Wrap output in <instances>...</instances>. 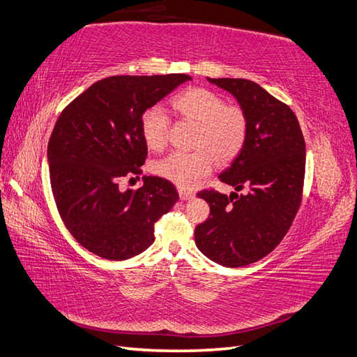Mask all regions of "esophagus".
<instances>
[{"label": "esophagus", "instance_id": "obj_1", "mask_svg": "<svg viewBox=\"0 0 357 357\" xmlns=\"http://www.w3.org/2000/svg\"><path fill=\"white\" fill-rule=\"evenodd\" d=\"M178 197H180V200H191L194 197V192L186 191V189H183V188H178Z\"/></svg>", "mask_w": 357, "mask_h": 357}]
</instances>
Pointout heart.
<instances>
[{
  "label": "heart",
  "instance_id": "1",
  "mask_svg": "<svg viewBox=\"0 0 357 357\" xmlns=\"http://www.w3.org/2000/svg\"><path fill=\"white\" fill-rule=\"evenodd\" d=\"M178 117L197 123L195 151H174L154 163V172L180 188H191L220 163H229L241 153L249 132V119L240 105L226 104L217 91L192 86L172 99ZM171 117L160 105L148 107L140 117V132L153 151L168 144Z\"/></svg>",
  "mask_w": 357,
  "mask_h": 357
}]
</instances>
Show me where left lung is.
Returning <instances> with one entry per match:
<instances>
[{"mask_svg": "<svg viewBox=\"0 0 357 357\" xmlns=\"http://www.w3.org/2000/svg\"><path fill=\"white\" fill-rule=\"evenodd\" d=\"M238 100L249 119L241 153L220 181L245 194L203 189L211 213L195 227L203 255L225 267H241L268 255L286 236L303 202L305 142L295 113L248 79H211Z\"/></svg>", "mask_w": 357, "mask_h": 357, "instance_id": "8db88e82", "label": "left lung"}]
</instances>
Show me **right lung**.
Instances as JSON below:
<instances>
[{
	"label": "right lung",
	"mask_w": 357,
	"mask_h": 357,
	"mask_svg": "<svg viewBox=\"0 0 357 357\" xmlns=\"http://www.w3.org/2000/svg\"><path fill=\"white\" fill-rule=\"evenodd\" d=\"M188 75L109 76L62 109L47 148L54 203L73 238L94 255L121 261L154 241L155 221L178 200L162 177H144L137 191L119 181L142 174L148 146L140 117Z\"/></svg>",
	"instance_id": "1"
}]
</instances>
